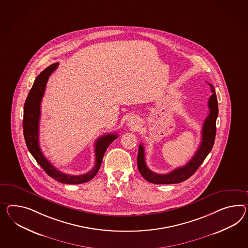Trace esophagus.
Segmentation results:
<instances>
[{
    "mask_svg": "<svg viewBox=\"0 0 248 248\" xmlns=\"http://www.w3.org/2000/svg\"><path fill=\"white\" fill-rule=\"evenodd\" d=\"M127 124L128 127L136 128V127H138V126H139V121H138V119L136 117H130V118L127 119Z\"/></svg>",
    "mask_w": 248,
    "mask_h": 248,
    "instance_id": "1",
    "label": "esophagus"
}]
</instances>
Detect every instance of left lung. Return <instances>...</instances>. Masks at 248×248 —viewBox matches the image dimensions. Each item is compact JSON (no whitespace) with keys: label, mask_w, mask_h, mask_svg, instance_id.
Wrapping results in <instances>:
<instances>
[{"label":"left lung","mask_w":248,"mask_h":248,"mask_svg":"<svg viewBox=\"0 0 248 248\" xmlns=\"http://www.w3.org/2000/svg\"><path fill=\"white\" fill-rule=\"evenodd\" d=\"M210 84L212 95L209 99V108L210 113L204 121L202 131V142L197 151L192 156V158L182 167H178L173 171L166 174H159L151 171L146 164L145 148L142 144L139 146L138 154V168L140 174L146 179L147 182L155 184H172L182 183L197 171L200 165L203 163L207 155L210 154L215 141L216 136V121L218 114V106L217 100L216 92L212 84Z\"/></svg>","instance_id":"obj_1"}]
</instances>
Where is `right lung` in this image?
<instances>
[{
	"mask_svg": "<svg viewBox=\"0 0 248 248\" xmlns=\"http://www.w3.org/2000/svg\"><path fill=\"white\" fill-rule=\"evenodd\" d=\"M58 63H55L42 71L33 83L24 104V114H23V134L25 139L26 145L31 152L32 156L36 159L38 165L44 171L57 182L62 184H79L89 182L95 176L102 165L104 153L108 146L114 141L118 135L106 134L100 137L95 142V165L91 171L80 175H71L62 171H58L50 162L46 158L40 149L38 142V128L40 120V105L44 96L46 85L51 74L56 70Z\"/></svg>",
	"mask_w": 248,
	"mask_h": 248,
	"instance_id": "obj_1",
	"label": "right lung"
}]
</instances>
